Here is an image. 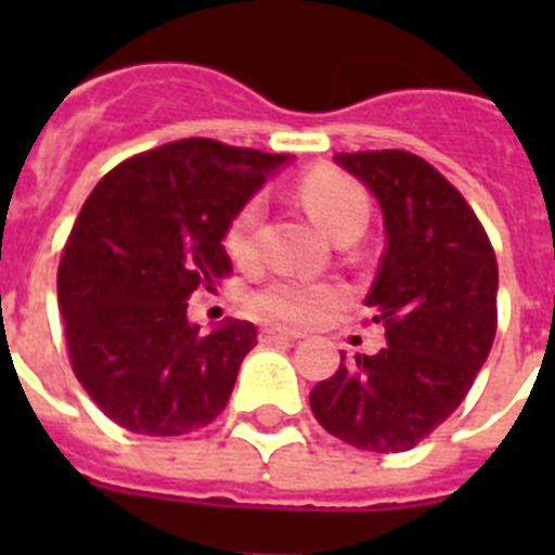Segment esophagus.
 Segmentation results:
<instances>
[{"mask_svg":"<svg viewBox=\"0 0 555 555\" xmlns=\"http://www.w3.org/2000/svg\"><path fill=\"white\" fill-rule=\"evenodd\" d=\"M258 336H261L263 345H272V341H297L300 338L294 331H286V327H263Z\"/></svg>","mask_w":555,"mask_h":555,"instance_id":"34e87169","label":"esophagus"}]
</instances>
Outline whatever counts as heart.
Instances as JSON below:
<instances>
[{"mask_svg": "<svg viewBox=\"0 0 555 555\" xmlns=\"http://www.w3.org/2000/svg\"><path fill=\"white\" fill-rule=\"evenodd\" d=\"M302 205L322 230L338 238V235L364 230L370 217V199L366 191L345 175V171L320 166L306 171L297 183ZM258 222H261V203L247 199L235 210L224 230V249L235 263H253L258 255ZM341 292L325 283L294 281V278H278L263 288L253 292L249 306L258 317L281 325H311L322 320L331 308L338 306Z\"/></svg>", "mask_w": 555, "mask_h": 555, "instance_id": "1", "label": "heart"}]
</instances>
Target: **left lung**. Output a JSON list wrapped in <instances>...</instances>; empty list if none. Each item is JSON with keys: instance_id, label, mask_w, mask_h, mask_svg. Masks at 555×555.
I'll return each instance as SVG.
<instances>
[{"instance_id": "left-lung-1", "label": "left lung", "mask_w": 555, "mask_h": 555, "mask_svg": "<svg viewBox=\"0 0 555 555\" xmlns=\"http://www.w3.org/2000/svg\"><path fill=\"white\" fill-rule=\"evenodd\" d=\"M336 164L384 210L386 249L366 306L389 347L352 361L341 352L313 386L311 411L352 448L403 453L459 409L492 350L498 258L461 191L414 152H341Z\"/></svg>"}]
</instances>
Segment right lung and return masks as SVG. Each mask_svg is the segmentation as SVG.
Segmentation results:
<instances>
[{"label": "right lung", "mask_w": 555, "mask_h": 555, "mask_svg": "<svg viewBox=\"0 0 555 555\" xmlns=\"http://www.w3.org/2000/svg\"><path fill=\"white\" fill-rule=\"evenodd\" d=\"M286 155L183 139L121 160L82 205L57 269L68 361L132 434L183 436L224 411L253 322L203 336L189 297L233 272L224 230Z\"/></svg>", "instance_id": "1"}]
</instances>
